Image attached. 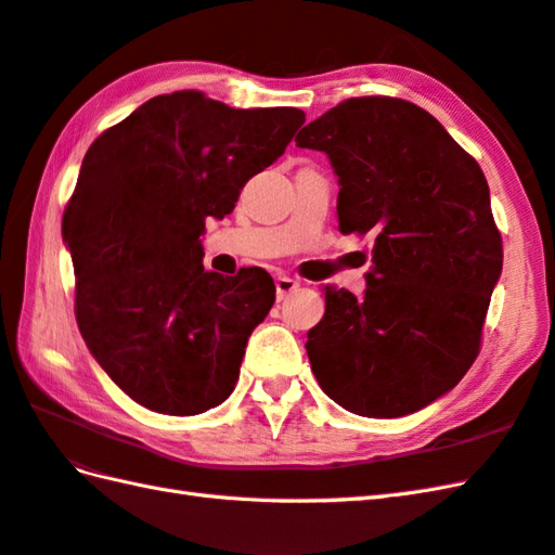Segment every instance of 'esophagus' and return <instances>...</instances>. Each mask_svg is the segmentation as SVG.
Masks as SVG:
<instances>
[{"label":"esophagus","mask_w":555,"mask_h":555,"mask_svg":"<svg viewBox=\"0 0 555 555\" xmlns=\"http://www.w3.org/2000/svg\"><path fill=\"white\" fill-rule=\"evenodd\" d=\"M296 289H299V280L287 278V275H282V278H278V280H275V294H278V301H285L287 296H289L292 292H296Z\"/></svg>","instance_id":"obj_1"}]
</instances>
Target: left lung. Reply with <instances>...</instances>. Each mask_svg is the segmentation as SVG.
I'll list each match as a JSON object with an SVG mask.
<instances>
[{"mask_svg": "<svg viewBox=\"0 0 555 555\" xmlns=\"http://www.w3.org/2000/svg\"><path fill=\"white\" fill-rule=\"evenodd\" d=\"M294 141L327 153L339 176V231L374 235L362 299L324 287L310 370L353 414L422 410L478 358L502 275L485 173L434 115L390 96L348 99Z\"/></svg>", "mask_w": 555, "mask_h": 555, "instance_id": "left-lung-1", "label": "left lung"}]
</instances>
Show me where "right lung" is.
I'll use <instances>...</instances> for the list:
<instances>
[{
  "label": "right lung",
  "mask_w": 555,
  "mask_h": 555,
  "mask_svg": "<svg viewBox=\"0 0 555 555\" xmlns=\"http://www.w3.org/2000/svg\"><path fill=\"white\" fill-rule=\"evenodd\" d=\"M304 121L299 107L237 111L188 89L145 101L87 151L63 211L75 318L91 356L143 408L191 416L233 393L275 285L261 268L209 273L199 235Z\"/></svg>",
  "instance_id": "add662e5"
}]
</instances>
